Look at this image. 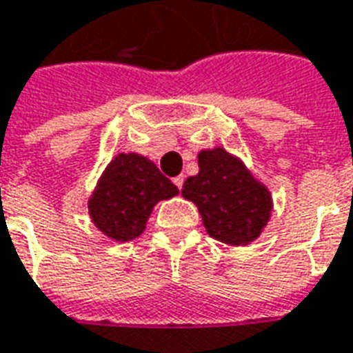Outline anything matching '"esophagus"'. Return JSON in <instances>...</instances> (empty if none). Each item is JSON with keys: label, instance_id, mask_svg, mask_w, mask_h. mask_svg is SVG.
Here are the masks:
<instances>
[{"label": "esophagus", "instance_id": "34e87169", "mask_svg": "<svg viewBox=\"0 0 353 353\" xmlns=\"http://www.w3.org/2000/svg\"><path fill=\"white\" fill-rule=\"evenodd\" d=\"M174 183H176L177 189H181V187H183V176L174 177Z\"/></svg>", "mask_w": 353, "mask_h": 353}]
</instances>
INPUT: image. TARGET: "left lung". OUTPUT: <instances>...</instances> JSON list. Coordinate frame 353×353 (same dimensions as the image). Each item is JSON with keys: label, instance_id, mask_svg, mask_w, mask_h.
Here are the masks:
<instances>
[{"label": "left lung", "instance_id": "8db88e82", "mask_svg": "<svg viewBox=\"0 0 353 353\" xmlns=\"http://www.w3.org/2000/svg\"><path fill=\"white\" fill-rule=\"evenodd\" d=\"M181 194L199 208L208 234L223 244H252L272 215L268 187L225 147L200 151L199 174L185 179Z\"/></svg>", "mask_w": 353, "mask_h": 353}]
</instances>
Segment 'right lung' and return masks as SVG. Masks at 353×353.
<instances>
[{"mask_svg": "<svg viewBox=\"0 0 353 353\" xmlns=\"http://www.w3.org/2000/svg\"><path fill=\"white\" fill-rule=\"evenodd\" d=\"M177 192L153 161L138 153H119L88 196V215L113 242H130L145 230L153 208Z\"/></svg>", "mask_w": 353, "mask_h": 353, "instance_id": "1", "label": "right lung"}]
</instances>
